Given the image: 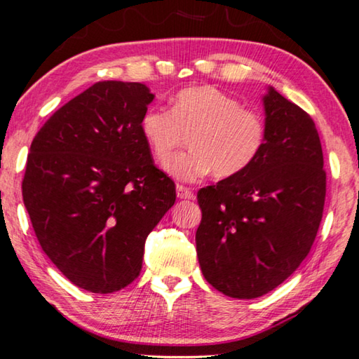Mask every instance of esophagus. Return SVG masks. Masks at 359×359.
<instances>
[{
    "mask_svg": "<svg viewBox=\"0 0 359 359\" xmlns=\"http://www.w3.org/2000/svg\"><path fill=\"white\" fill-rule=\"evenodd\" d=\"M176 196H178L180 199H192V197H194V192L188 188H184V186L178 184L176 186Z\"/></svg>",
    "mask_w": 359,
    "mask_h": 359,
    "instance_id": "obj_1",
    "label": "esophagus"
}]
</instances>
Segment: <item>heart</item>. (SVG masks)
<instances>
[{"instance_id":"heart-1","label":"heart","mask_w":359,"mask_h":359,"mask_svg":"<svg viewBox=\"0 0 359 359\" xmlns=\"http://www.w3.org/2000/svg\"><path fill=\"white\" fill-rule=\"evenodd\" d=\"M141 133L155 160L167 163L189 134V152L167 165L180 181H197L215 171L230 178L246 171L266 145V121L238 98L210 86L180 90L171 111L149 108L141 118Z\"/></svg>"}]
</instances>
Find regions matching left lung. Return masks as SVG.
<instances>
[{"label":"left lung","instance_id":"left-lung-1","mask_svg":"<svg viewBox=\"0 0 359 359\" xmlns=\"http://www.w3.org/2000/svg\"><path fill=\"white\" fill-rule=\"evenodd\" d=\"M266 145L246 171L197 192L202 275L230 298L272 292L308 256L325 201L320 139L308 113L272 86L262 95Z\"/></svg>","mask_w":359,"mask_h":359}]
</instances>
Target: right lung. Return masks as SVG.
I'll return each instance as SVG.
<instances>
[{"label": "right lung", "mask_w": 359, "mask_h": 359, "mask_svg": "<svg viewBox=\"0 0 359 359\" xmlns=\"http://www.w3.org/2000/svg\"><path fill=\"white\" fill-rule=\"evenodd\" d=\"M154 98L141 82H97L55 111L30 145L22 197L34 231L87 292L136 280L149 233L175 204V183L154 165L139 126Z\"/></svg>", "instance_id": "add662e5"}]
</instances>
